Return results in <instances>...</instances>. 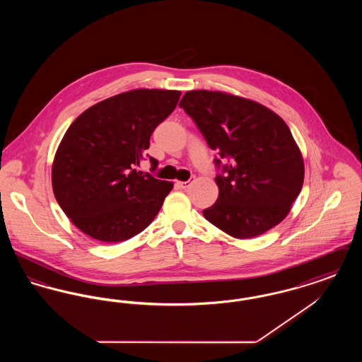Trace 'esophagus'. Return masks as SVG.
<instances>
[{"mask_svg": "<svg viewBox=\"0 0 362 362\" xmlns=\"http://www.w3.org/2000/svg\"><path fill=\"white\" fill-rule=\"evenodd\" d=\"M189 183H191V180H187V182H176V186L180 187V189H187Z\"/></svg>", "mask_w": 362, "mask_h": 362, "instance_id": "esophagus-1", "label": "esophagus"}]
</instances>
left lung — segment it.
Masks as SVG:
<instances>
[{
	"label": "left lung",
	"instance_id": "1",
	"mask_svg": "<svg viewBox=\"0 0 362 362\" xmlns=\"http://www.w3.org/2000/svg\"><path fill=\"white\" fill-rule=\"evenodd\" d=\"M179 107L217 152L218 198L202 211L207 221L238 239L279 224L304 182L303 156L288 124L264 105L223 92L189 90Z\"/></svg>",
	"mask_w": 362,
	"mask_h": 362
}]
</instances>
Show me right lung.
I'll use <instances>...</instances> for the list:
<instances>
[{
	"label": "right lung",
	"mask_w": 362,
	"mask_h": 362,
	"mask_svg": "<svg viewBox=\"0 0 362 362\" xmlns=\"http://www.w3.org/2000/svg\"><path fill=\"white\" fill-rule=\"evenodd\" d=\"M180 90L134 89L92 105L73 122L52 164L58 205L80 230L104 241L127 240L153 221L173 183L137 171L156 127Z\"/></svg>",
	"instance_id": "1"
}]
</instances>
